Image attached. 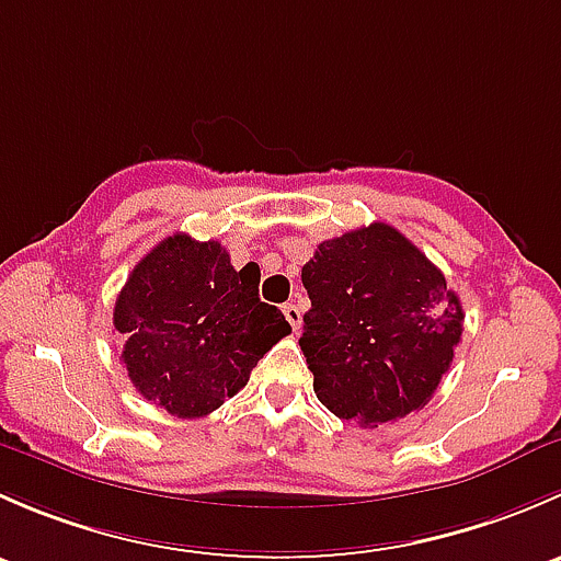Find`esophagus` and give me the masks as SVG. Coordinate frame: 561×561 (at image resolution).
<instances>
[{
  "mask_svg": "<svg viewBox=\"0 0 561 561\" xmlns=\"http://www.w3.org/2000/svg\"><path fill=\"white\" fill-rule=\"evenodd\" d=\"M282 312H285L287 322L293 325V331H298V328H301V309H298L296 304H285V309H282Z\"/></svg>",
  "mask_w": 561,
  "mask_h": 561,
  "instance_id": "obj_1",
  "label": "esophagus"
}]
</instances>
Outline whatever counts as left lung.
<instances>
[{
  "mask_svg": "<svg viewBox=\"0 0 561 561\" xmlns=\"http://www.w3.org/2000/svg\"><path fill=\"white\" fill-rule=\"evenodd\" d=\"M298 339L314 393L342 421L380 426L428 404L461 342L445 274L386 222L322 241L304 265Z\"/></svg>",
  "mask_w": 561,
  "mask_h": 561,
  "instance_id": "1",
  "label": "left lung"
}]
</instances>
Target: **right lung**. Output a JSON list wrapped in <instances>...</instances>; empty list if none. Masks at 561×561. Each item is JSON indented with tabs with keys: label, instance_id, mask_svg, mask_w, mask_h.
I'll return each mask as SVG.
<instances>
[{
	"label": "right lung",
	"instance_id": "add662e5",
	"mask_svg": "<svg viewBox=\"0 0 561 561\" xmlns=\"http://www.w3.org/2000/svg\"><path fill=\"white\" fill-rule=\"evenodd\" d=\"M260 271H236L219 241L173 233L127 276L113 307L135 390L173 417H203L249 382L290 322L257 296Z\"/></svg>",
	"mask_w": 561,
	"mask_h": 561
}]
</instances>
